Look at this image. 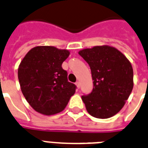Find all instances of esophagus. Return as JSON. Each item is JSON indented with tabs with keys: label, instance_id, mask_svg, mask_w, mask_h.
Wrapping results in <instances>:
<instances>
[{
	"label": "esophagus",
	"instance_id": "esophagus-1",
	"mask_svg": "<svg viewBox=\"0 0 148 148\" xmlns=\"http://www.w3.org/2000/svg\"><path fill=\"white\" fill-rule=\"evenodd\" d=\"M76 86H77V87L78 88H79V87H80V83L77 81L76 83Z\"/></svg>",
	"mask_w": 148,
	"mask_h": 148
}]
</instances>
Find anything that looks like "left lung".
Returning a JSON list of instances; mask_svg holds the SVG:
<instances>
[{"label": "left lung", "instance_id": "obj_1", "mask_svg": "<svg viewBox=\"0 0 148 148\" xmlns=\"http://www.w3.org/2000/svg\"><path fill=\"white\" fill-rule=\"evenodd\" d=\"M78 53L89 65L94 80L92 92L82 96L87 112L97 119L114 116L133 90L130 62L120 51L109 45L95 46Z\"/></svg>", "mask_w": 148, "mask_h": 148}]
</instances>
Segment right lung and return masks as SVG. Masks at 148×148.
Here are the masks:
<instances>
[{
    "label": "right lung",
    "mask_w": 148,
    "mask_h": 148,
    "mask_svg": "<svg viewBox=\"0 0 148 148\" xmlns=\"http://www.w3.org/2000/svg\"><path fill=\"white\" fill-rule=\"evenodd\" d=\"M70 52L53 46H36L21 62L18 77L21 89L33 110L42 115H55L64 110L76 86L68 81L62 64Z\"/></svg>",
    "instance_id": "1"
}]
</instances>
